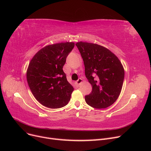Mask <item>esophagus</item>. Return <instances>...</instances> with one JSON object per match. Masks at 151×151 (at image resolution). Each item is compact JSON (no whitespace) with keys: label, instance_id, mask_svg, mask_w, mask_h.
I'll return each mask as SVG.
<instances>
[{"label":"esophagus","instance_id":"34e87169","mask_svg":"<svg viewBox=\"0 0 151 151\" xmlns=\"http://www.w3.org/2000/svg\"><path fill=\"white\" fill-rule=\"evenodd\" d=\"M82 82H83V79H81V78H79L78 80H77V81H76V84H77V85H78V86H79V85L82 83Z\"/></svg>","mask_w":151,"mask_h":151}]
</instances>
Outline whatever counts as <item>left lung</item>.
Here are the masks:
<instances>
[{"label":"left lung","mask_w":151,"mask_h":151,"mask_svg":"<svg viewBox=\"0 0 151 151\" xmlns=\"http://www.w3.org/2000/svg\"><path fill=\"white\" fill-rule=\"evenodd\" d=\"M83 59L85 75L92 86V91L85 96L86 103L98 109L106 108L115 103L121 93L124 68L118 58L101 45L77 42Z\"/></svg>","instance_id":"8db88e82"}]
</instances>
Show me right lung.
I'll return each instance as SVG.
<instances>
[{
	"mask_svg": "<svg viewBox=\"0 0 151 151\" xmlns=\"http://www.w3.org/2000/svg\"><path fill=\"white\" fill-rule=\"evenodd\" d=\"M74 43L49 45L36 53L30 61L26 78L37 101L49 108H60L70 101L74 88L67 80L63 67Z\"/></svg>",
	"mask_w": 151,
	"mask_h": 151,
	"instance_id": "obj_1",
	"label": "right lung"
}]
</instances>
